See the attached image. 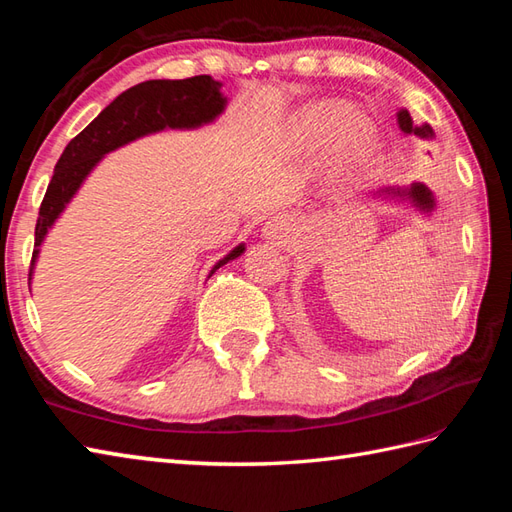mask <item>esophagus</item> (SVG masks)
<instances>
[{
  "instance_id": "1",
  "label": "esophagus",
  "mask_w": 512,
  "mask_h": 512,
  "mask_svg": "<svg viewBox=\"0 0 512 512\" xmlns=\"http://www.w3.org/2000/svg\"><path fill=\"white\" fill-rule=\"evenodd\" d=\"M288 231V222L284 217H273V220H268L264 226V233L270 239H277V237H284V233Z\"/></svg>"
}]
</instances>
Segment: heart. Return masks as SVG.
Listing matches in <instances>:
<instances>
[{
  "mask_svg": "<svg viewBox=\"0 0 512 512\" xmlns=\"http://www.w3.org/2000/svg\"><path fill=\"white\" fill-rule=\"evenodd\" d=\"M317 125H319V123H317Z\"/></svg>",
  "mask_w": 512,
  "mask_h": 512,
  "instance_id": "obj_1",
  "label": "heart"
}]
</instances>
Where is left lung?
<instances>
[{
    "label": "left lung",
    "instance_id": "1",
    "mask_svg": "<svg viewBox=\"0 0 512 512\" xmlns=\"http://www.w3.org/2000/svg\"><path fill=\"white\" fill-rule=\"evenodd\" d=\"M396 121H398V127L400 132L405 136H418V138H424V140H433L436 138V134H433L431 125L422 123V125H416L413 123L411 114L402 107V110H398L396 114ZM374 198H385V200H398V202H409L413 209H416L418 213L422 215H431L433 209H436V198H433L431 189L427 187L424 182H411L409 187H383L378 191H372Z\"/></svg>",
    "mask_w": 512,
    "mask_h": 512
}]
</instances>
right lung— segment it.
<instances>
[{
    "instance_id": "1",
    "label": "right lung",
    "mask_w": 512,
    "mask_h": 512,
    "mask_svg": "<svg viewBox=\"0 0 512 512\" xmlns=\"http://www.w3.org/2000/svg\"><path fill=\"white\" fill-rule=\"evenodd\" d=\"M226 103L222 83L209 74L191 76V79L182 81H145L118 94L79 136L70 140L57 167H54V176L37 217L35 250H32L28 279H32V273H35L39 250L46 242L48 231L59 220L65 206L72 202L81 184L88 180L94 167L110 151L134 143L143 136L165 132V129H198L209 125L226 110ZM244 250L246 244L235 246L211 268L209 277L217 268L237 259Z\"/></svg>"
}]
</instances>
